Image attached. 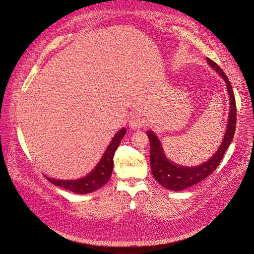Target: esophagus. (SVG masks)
I'll return each mask as SVG.
<instances>
[{
  "mask_svg": "<svg viewBox=\"0 0 254 254\" xmlns=\"http://www.w3.org/2000/svg\"><path fill=\"white\" fill-rule=\"evenodd\" d=\"M128 122H130V127L133 128V130H136V128H141V127H144V124H145L144 118L142 116H139V115H133L130 118Z\"/></svg>",
  "mask_w": 254,
  "mask_h": 254,
  "instance_id": "34e87169",
  "label": "esophagus"
}]
</instances>
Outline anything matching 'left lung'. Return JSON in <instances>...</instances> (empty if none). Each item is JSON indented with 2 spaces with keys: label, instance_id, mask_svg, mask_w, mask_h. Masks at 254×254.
<instances>
[{
  "label": "left lung",
  "instance_id": "8db88e82",
  "mask_svg": "<svg viewBox=\"0 0 254 254\" xmlns=\"http://www.w3.org/2000/svg\"><path fill=\"white\" fill-rule=\"evenodd\" d=\"M207 62L220 76H223L224 80L227 86V90L229 94L230 100V113L228 119L227 131L225 133V137L220 145L219 149L212 158L205 164L199 165L197 167H181L178 165L171 164L170 161L165 157L163 148L157 136L152 131H147V135L149 138L150 148H149V157H150V169L152 174L164 188L172 191H180L183 189L192 187L196 183L201 182L205 178L208 177L215 169L217 168L220 160L223 159V156L226 150L229 147V145L233 141L236 123H237V108H236V99L233 91V86L230 85L228 77L222 68L218 66V64L215 63L213 60L207 58Z\"/></svg>",
  "mask_w": 254,
  "mask_h": 254
}]
</instances>
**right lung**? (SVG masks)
Listing matches in <instances>:
<instances>
[{
  "instance_id": "1",
  "label": "right lung",
  "mask_w": 254,
  "mask_h": 254,
  "mask_svg": "<svg viewBox=\"0 0 254 254\" xmlns=\"http://www.w3.org/2000/svg\"><path fill=\"white\" fill-rule=\"evenodd\" d=\"M127 130L126 128H121L115 137L112 138L109 146H108L106 153L102 156L101 160L99 164L97 165L96 168L90 172V174L83 178V179L78 180H56L52 179V178H47L52 185L58 186L63 189H66V190L72 191L77 194H85L98 190L104 185L109 181L112 169H113V155L117 150L119 144L121 143L123 136L126 135Z\"/></svg>"
}]
</instances>
